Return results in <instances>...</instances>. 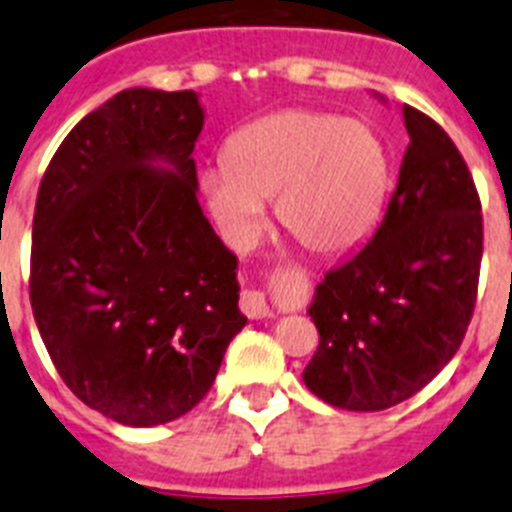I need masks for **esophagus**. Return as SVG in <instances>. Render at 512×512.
Masks as SVG:
<instances>
[{"label": "esophagus", "mask_w": 512, "mask_h": 512, "mask_svg": "<svg viewBox=\"0 0 512 512\" xmlns=\"http://www.w3.org/2000/svg\"><path fill=\"white\" fill-rule=\"evenodd\" d=\"M239 306H242V311L250 319L273 317V309L268 306V299H265V293L262 291H244Z\"/></svg>", "instance_id": "1"}]
</instances>
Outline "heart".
I'll list each match as a JSON object with an SVG mask.
<instances>
[{"label": "heart", "instance_id": "heart-1", "mask_svg": "<svg viewBox=\"0 0 512 512\" xmlns=\"http://www.w3.org/2000/svg\"><path fill=\"white\" fill-rule=\"evenodd\" d=\"M389 157L371 128L314 110L265 115L239 128L224 164L201 177L213 221L237 244L265 229V201L301 247L332 257L368 237L384 211Z\"/></svg>", "mask_w": 512, "mask_h": 512}]
</instances>
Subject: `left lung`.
Segmentation results:
<instances>
[{"label":"left lung","instance_id":"left-lung-1","mask_svg":"<svg viewBox=\"0 0 512 512\" xmlns=\"http://www.w3.org/2000/svg\"><path fill=\"white\" fill-rule=\"evenodd\" d=\"M402 115L410 146L384 219L309 306L319 348L304 384L350 412L389 410L430 384L477 301L484 234L469 167L433 118L410 105Z\"/></svg>","mask_w":512,"mask_h":512}]
</instances>
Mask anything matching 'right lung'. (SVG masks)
Masks as SVG:
<instances>
[{
    "mask_svg": "<svg viewBox=\"0 0 512 512\" xmlns=\"http://www.w3.org/2000/svg\"><path fill=\"white\" fill-rule=\"evenodd\" d=\"M193 90L133 87L84 115L43 175L30 304L87 407L151 428L211 389L239 311L237 255L198 203Z\"/></svg>",
    "mask_w": 512,
    "mask_h": 512,
    "instance_id": "1",
    "label": "right lung"
}]
</instances>
